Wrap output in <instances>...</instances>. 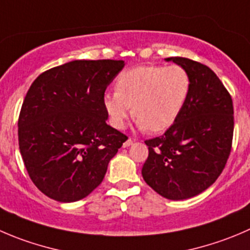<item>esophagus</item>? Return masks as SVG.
I'll list each match as a JSON object with an SVG mask.
<instances>
[{
  "instance_id": "obj_1",
  "label": "esophagus",
  "mask_w": 250,
  "mask_h": 250,
  "mask_svg": "<svg viewBox=\"0 0 250 250\" xmlns=\"http://www.w3.org/2000/svg\"><path fill=\"white\" fill-rule=\"evenodd\" d=\"M132 144H133V139L132 138H128V139L123 143V147H128V146H130Z\"/></svg>"
}]
</instances>
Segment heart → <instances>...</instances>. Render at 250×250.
<instances>
[{
  "label": "heart",
  "mask_w": 250,
  "mask_h": 250,
  "mask_svg": "<svg viewBox=\"0 0 250 250\" xmlns=\"http://www.w3.org/2000/svg\"><path fill=\"white\" fill-rule=\"evenodd\" d=\"M190 88L189 73L178 64L135 67L118 77L116 90L104 96V107L117 129L125 127L133 110L140 128L157 133L176 122Z\"/></svg>",
  "instance_id": "obj_1"
}]
</instances>
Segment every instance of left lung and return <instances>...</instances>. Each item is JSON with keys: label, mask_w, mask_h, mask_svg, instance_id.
<instances>
[{"label": "left lung", "mask_w": 250, "mask_h": 250, "mask_svg": "<svg viewBox=\"0 0 250 250\" xmlns=\"http://www.w3.org/2000/svg\"><path fill=\"white\" fill-rule=\"evenodd\" d=\"M167 61L188 71L192 88L176 122L160 137L145 140L149 156L142 174L164 198L183 200L208 189L224 171L233 139V103L208 66L184 57Z\"/></svg>", "instance_id": "obj_1"}]
</instances>
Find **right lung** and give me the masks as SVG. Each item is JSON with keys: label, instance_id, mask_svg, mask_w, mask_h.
Here are the masks:
<instances>
[{"label": "right lung", "instance_id": "1", "mask_svg": "<svg viewBox=\"0 0 250 250\" xmlns=\"http://www.w3.org/2000/svg\"><path fill=\"white\" fill-rule=\"evenodd\" d=\"M123 61H72L41 73L18 118L25 168L38 189L72 203L103 182L110 160L128 137L106 123L104 96Z\"/></svg>", "mask_w": 250, "mask_h": 250}]
</instances>
